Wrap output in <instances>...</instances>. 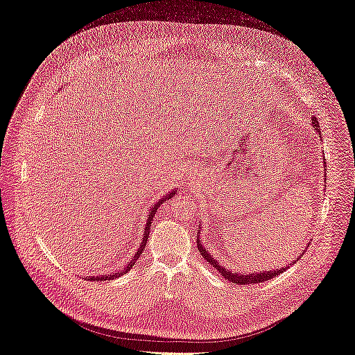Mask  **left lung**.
I'll list each match as a JSON object with an SVG mask.
<instances>
[{"label": "left lung", "mask_w": 355, "mask_h": 355, "mask_svg": "<svg viewBox=\"0 0 355 355\" xmlns=\"http://www.w3.org/2000/svg\"><path fill=\"white\" fill-rule=\"evenodd\" d=\"M313 127H314V130H317V133L320 135V125H318V121H317V118L315 116H313ZM326 164V163H324ZM200 230H201V227H200ZM198 230V231H200ZM197 247H198V250H200V253L202 254V257L204 259H206L210 265H213L214 268H216V271H219L222 275H223V278H227V280L230 282V283H234V284H254V283H262V282H268V280H271V278H274V277H277V275H280L282 272H284L286 270H287V266H284V268H278V270H272V271H256V272H237V271H231V270H227V268H225L223 265H220L216 259H214L213 257V254H210L207 250H206V247L202 245V243H201V240H200V237L197 235ZM308 247V245H306ZM305 247V249H306ZM304 253H305V250L300 253L299 256H297V259H300V257L304 256ZM296 262V261H295ZM293 262V263H295Z\"/></svg>", "instance_id": "1"}]
</instances>
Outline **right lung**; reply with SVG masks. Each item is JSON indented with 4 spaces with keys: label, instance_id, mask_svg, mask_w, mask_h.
I'll use <instances>...</instances> for the list:
<instances>
[{
    "label": "right lung",
    "instance_id": "add662e5",
    "mask_svg": "<svg viewBox=\"0 0 355 355\" xmlns=\"http://www.w3.org/2000/svg\"><path fill=\"white\" fill-rule=\"evenodd\" d=\"M178 192V188H173L171 189L170 192H166V194L161 197V200H158L157 202H154L151 207H149V211H148V218H146V225H145V230H144V237H142V241L139 243V247H137V250L135 252V254L130 257V261L127 262V265L123 268V270H120V271H116V272H111V274H108V275H89V277H85V280H90V282H105V280H112V278H116V277H121V275H124V274H127L128 271L132 270L133 268V265L136 263V261L139 259V256L142 254V252L145 250V245H146V241H148V239H149V232H151V223H153V219H154V216H155V213H157V210H158V207H159V204H163L166 200H170L171 197H175V194Z\"/></svg>",
    "mask_w": 355,
    "mask_h": 355
}]
</instances>
